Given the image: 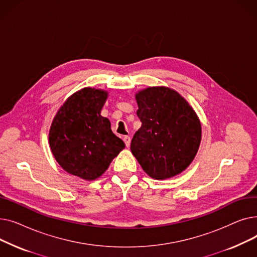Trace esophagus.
I'll list each match as a JSON object with an SVG mask.
<instances>
[{"instance_id":"1","label":"esophagus","mask_w":257,"mask_h":257,"mask_svg":"<svg viewBox=\"0 0 257 257\" xmlns=\"http://www.w3.org/2000/svg\"><path fill=\"white\" fill-rule=\"evenodd\" d=\"M123 141H124V143H125L126 147H127V148H129V147H130V143H131V139H130V137H128V136L124 137V138H123Z\"/></svg>"}]
</instances>
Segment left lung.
Returning a JSON list of instances; mask_svg holds the SVG:
<instances>
[{
  "instance_id": "obj_1",
  "label": "left lung",
  "mask_w": 257,
  "mask_h": 257,
  "mask_svg": "<svg viewBox=\"0 0 257 257\" xmlns=\"http://www.w3.org/2000/svg\"><path fill=\"white\" fill-rule=\"evenodd\" d=\"M142 127L130 149L150 177L164 180L183 172L195 158L201 124L186 100L165 86L148 87L136 96Z\"/></svg>"
}]
</instances>
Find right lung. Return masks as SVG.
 I'll return each mask as SVG.
<instances>
[{"instance_id":"add662e5","label":"right lung","mask_w":257,"mask_h":257,"mask_svg":"<svg viewBox=\"0 0 257 257\" xmlns=\"http://www.w3.org/2000/svg\"><path fill=\"white\" fill-rule=\"evenodd\" d=\"M108 93L85 87L73 93L57 111L49 133L51 151L74 176L94 180L108 169L125 144L101 115Z\"/></svg>"}]
</instances>
